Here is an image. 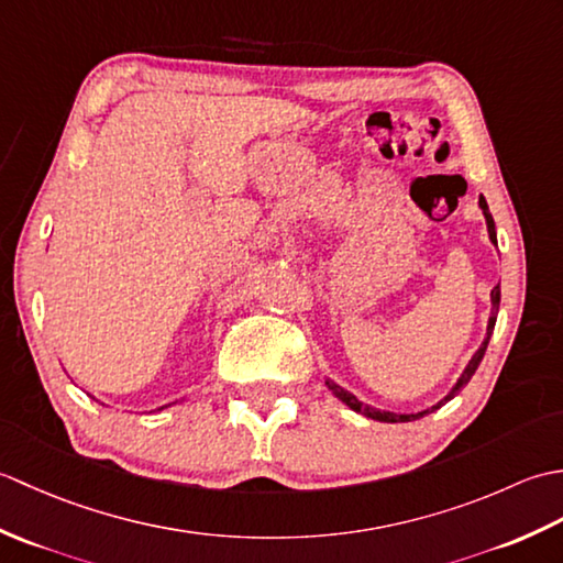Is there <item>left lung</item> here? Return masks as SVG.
<instances>
[{"label": "left lung", "instance_id": "left-lung-1", "mask_svg": "<svg viewBox=\"0 0 563 563\" xmlns=\"http://www.w3.org/2000/svg\"><path fill=\"white\" fill-rule=\"evenodd\" d=\"M479 208H482L484 218H486V230H488V239H492V244H494V246H498V239H496V222H494V218H492V212H488V202H486V198H484V196H479ZM498 307H500V285H496V288L492 290V317H488L486 336H484L482 345H479V349H476V353L470 357V363H466V367L462 369V375L457 377V382H454L452 389H450V391L445 394V397H442L438 404L430 406V409L416 411V413H394V411H385V409H375V406H369V404L361 401V399L355 397V394H351L349 389H343L341 385H336V382L329 379V377H327V387L331 389L333 397L341 399L345 406H349V409H353V411H357V413H363L365 418H373V421H379V423H409V421H418V418H423V416H428V413L438 411L440 406H445L450 399L457 397V394H460V391H462L466 385H470L472 375L476 373V367H479L482 357H484V353H486L488 339H492V333H494V327H496V317H498Z\"/></svg>", "mask_w": 563, "mask_h": 563}]
</instances>
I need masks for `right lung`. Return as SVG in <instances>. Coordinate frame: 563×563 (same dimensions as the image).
Returning <instances> with one entry per match:
<instances>
[{"instance_id": "add662e5", "label": "right lung", "mask_w": 563, "mask_h": 563, "mask_svg": "<svg viewBox=\"0 0 563 563\" xmlns=\"http://www.w3.org/2000/svg\"><path fill=\"white\" fill-rule=\"evenodd\" d=\"M188 397H181V399H174V401H169V404H164V406H157V409H152V411H164V409H169V406H174V404H181V401H186Z\"/></svg>"}]
</instances>
